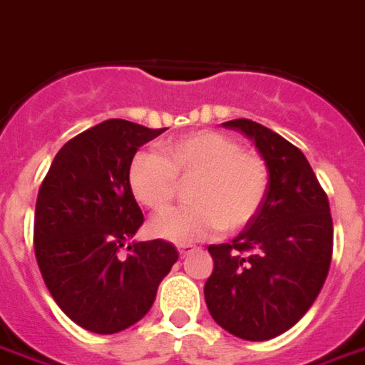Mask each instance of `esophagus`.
Segmentation results:
<instances>
[{"mask_svg": "<svg viewBox=\"0 0 365 365\" xmlns=\"http://www.w3.org/2000/svg\"><path fill=\"white\" fill-rule=\"evenodd\" d=\"M178 251H180V255H182V257H185V255L191 251V245H180V247H178Z\"/></svg>", "mask_w": 365, "mask_h": 365, "instance_id": "esophagus-1", "label": "esophagus"}]
</instances>
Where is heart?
Instances as JSON below:
<instances>
[{
	"label": "heart",
	"mask_w": 365,
	"mask_h": 365,
	"mask_svg": "<svg viewBox=\"0 0 365 365\" xmlns=\"http://www.w3.org/2000/svg\"><path fill=\"white\" fill-rule=\"evenodd\" d=\"M190 205L168 209L152 219L156 237L190 245L217 229L235 233L249 225L269 193L271 172L264 158L243 150L235 138L200 130L172 138L160 152H138L128 168L130 190L140 205L160 211L175 197L178 180H191Z\"/></svg>",
	"instance_id": "obj_1"
}]
</instances>
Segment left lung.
<instances>
[{
	"label": "left lung",
	"instance_id": "left-lung-1",
	"mask_svg": "<svg viewBox=\"0 0 365 365\" xmlns=\"http://www.w3.org/2000/svg\"><path fill=\"white\" fill-rule=\"evenodd\" d=\"M223 126L253 140L271 183L259 213L231 243L209 245L213 272L205 302L227 332L262 342L297 324L324 284L334 245L330 203L289 140L247 118Z\"/></svg>",
	"mask_w": 365,
	"mask_h": 365
}]
</instances>
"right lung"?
<instances>
[{
  "mask_svg": "<svg viewBox=\"0 0 365 365\" xmlns=\"http://www.w3.org/2000/svg\"><path fill=\"white\" fill-rule=\"evenodd\" d=\"M165 128L110 118L71 138L41 183L33 243L41 277L65 314L88 332L116 334L154 304L158 284L178 261L172 243L122 246L144 223L128 183L142 144Z\"/></svg>",
  "mask_w": 365,
  "mask_h": 365,
  "instance_id": "right-lung-1",
  "label": "right lung"
}]
</instances>
